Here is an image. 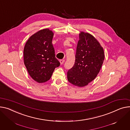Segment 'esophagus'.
<instances>
[{
  "instance_id": "1",
  "label": "esophagus",
  "mask_w": 130,
  "mask_h": 130,
  "mask_svg": "<svg viewBox=\"0 0 130 130\" xmlns=\"http://www.w3.org/2000/svg\"><path fill=\"white\" fill-rule=\"evenodd\" d=\"M64 62H65V60H64V59H61L59 60V62H60V64H63L64 63Z\"/></svg>"
}]
</instances>
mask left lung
Listing matches in <instances>:
<instances>
[{
    "label": "left lung",
    "instance_id": "1",
    "mask_svg": "<svg viewBox=\"0 0 130 130\" xmlns=\"http://www.w3.org/2000/svg\"><path fill=\"white\" fill-rule=\"evenodd\" d=\"M78 41L75 62L67 72V79L73 85L83 87L99 74L105 59L103 47L90 33L80 31Z\"/></svg>",
    "mask_w": 130,
    "mask_h": 130
}]
</instances>
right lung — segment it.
<instances>
[{"label": "right lung", "instance_id": "1", "mask_svg": "<svg viewBox=\"0 0 130 130\" xmlns=\"http://www.w3.org/2000/svg\"><path fill=\"white\" fill-rule=\"evenodd\" d=\"M53 36L49 29L41 30L31 36L24 45V64L29 75L38 83L48 81L60 65L52 43Z\"/></svg>", "mask_w": 130, "mask_h": 130}]
</instances>
